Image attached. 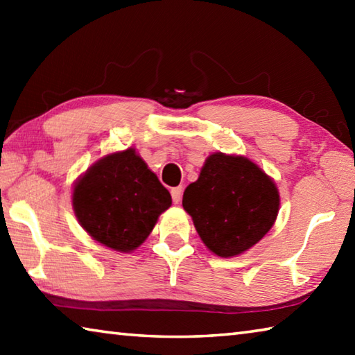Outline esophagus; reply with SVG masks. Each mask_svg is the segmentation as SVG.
<instances>
[{
    "instance_id": "1",
    "label": "esophagus",
    "mask_w": 355,
    "mask_h": 355,
    "mask_svg": "<svg viewBox=\"0 0 355 355\" xmlns=\"http://www.w3.org/2000/svg\"><path fill=\"white\" fill-rule=\"evenodd\" d=\"M171 194H172L173 203H180V202H182L183 188H182V186H177V188H172V189H171Z\"/></svg>"
}]
</instances>
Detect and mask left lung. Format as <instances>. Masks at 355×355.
Wrapping results in <instances>:
<instances>
[{
    "instance_id": "obj_1",
    "label": "left lung",
    "mask_w": 355,
    "mask_h": 355,
    "mask_svg": "<svg viewBox=\"0 0 355 355\" xmlns=\"http://www.w3.org/2000/svg\"><path fill=\"white\" fill-rule=\"evenodd\" d=\"M271 178L244 156L214 153L183 194V208L207 248L235 257L266 235L279 213Z\"/></svg>"
}]
</instances>
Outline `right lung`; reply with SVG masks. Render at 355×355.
Here are the masks:
<instances>
[{
    "label": "right lung",
    "instance_id": "right-lung-1",
    "mask_svg": "<svg viewBox=\"0 0 355 355\" xmlns=\"http://www.w3.org/2000/svg\"><path fill=\"white\" fill-rule=\"evenodd\" d=\"M171 203L169 191L133 148L100 159L73 189V209L84 230L119 252L139 248Z\"/></svg>",
    "mask_w": 355,
    "mask_h": 355
}]
</instances>
